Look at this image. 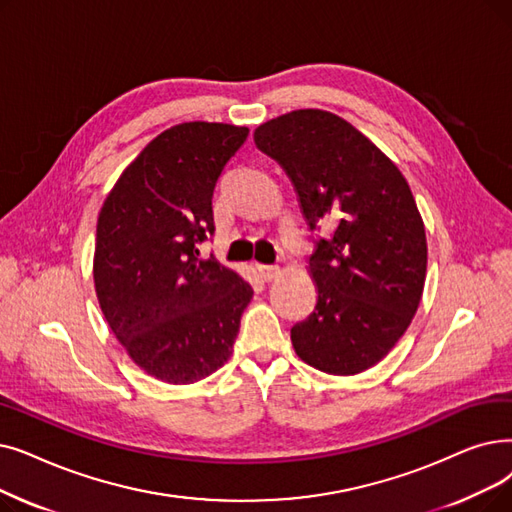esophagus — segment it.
<instances>
[{"label":"esophagus","mask_w":512,"mask_h":512,"mask_svg":"<svg viewBox=\"0 0 512 512\" xmlns=\"http://www.w3.org/2000/svg\"><path fill=\"white\" fill-rule=\"evenodd\" d=\"M257 272H259L261 280H265V282H272L282 274L278 265H263V263H257Z\"/></svg>","instance_id":"esophagus-1"}]
</instances>
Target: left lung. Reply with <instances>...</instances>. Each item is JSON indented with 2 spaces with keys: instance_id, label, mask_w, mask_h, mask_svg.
I'll return each instance as SVG.
<instances>
[{
  "instance_id": "left-lung-1",
  "label": "left lung",
  "mask_w": 512,
  "mask_h": 512,
  "mask_svg": "<svg viewBox=\"0 0 512 512\" xmlns=\"http://www.w3.org/2000/svg\"><path fill=\"white\" fill-rule=\"evenodd\" d=\"M253 138L291 177L309 230H330L314 240L318 301L291 328L293 347L322 372H364L404 335L425 286V226L406 177L326 110H293Z\"/></svg>"
}]
</instances>
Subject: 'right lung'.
<instances>
[{
  "label": "right lung",
  "mask_w": 512,
  "mask_h": 512,
  "mask_svg": "<svg viewBox=\"0 0 512 512\" xmlns=\"http://www.w3.org/2000/svg\"><path fill=\"white\" fill-rule=\"evenodd\" d=\"M247 127L192 121L154 138L117 180L96 228L102 314L154 379L188 385L224 366L253 288L198 244L215 232L213 190Z\"/></svg>",
  "instance_id": "obj_1"
}]
</instances>
